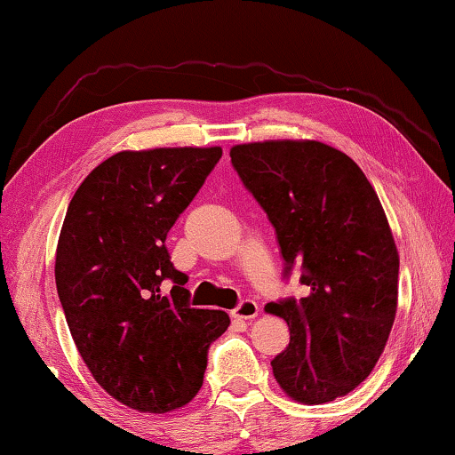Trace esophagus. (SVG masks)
I'll list each match as a JSON object with an SVG mask.
<instances>
[{
  "label": "esophagus",
  "instance_id": "1",
  "mask_svg": "<svg viewBox=\"0 0 455 455\" xmlns=\"http://www.w3.org/2000/svg\"><path fill=\"white\" fill-rule=\"evenodd\" d=\"M230 315H233L236 321H251V318L259 315V307H257V302L253 300H243Z\"/></svg>",
  "mask_w": 455,
  "mask_h": 455
}]
</instances>
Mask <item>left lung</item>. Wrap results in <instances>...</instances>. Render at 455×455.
I'll list each match as a JSON object with an SVG mask.
<instances>
[{"label": "left lung", "instance_id": "1", "mask_svg": "<svg viewBox=\"0 0 455 455\" xmlns=\"http://www.w3.org/2000/svg\"><path fill=\"white\" fill-rule=\"evenodd\" d=\"M230 161L267 214L286 271L308 294L269 302L290 343L275 382L296 403L323 404L371 374L398 307V249L376 189L357 163L321 140L235 145Z\"/></svg>", "mask_w": 455, "mask_h": 455}]
</instances>
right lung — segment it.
<instances>
[{"mask_svg":"<svg viewBox=\"0 0 455 455\" xmlns=\"http://www.w3.org/2000/svg\"><path fill=\"white\" fill-rule=\"evenodd\" d=\"M220 155V147L120 151L81 181L67 208L57 292L87 370L128 409L163 415L186 406L204 382L210 343L230 324L225 310L189 307L188 277L165 247Z\"/></svg>","mask_w":455,"mask_h":455,"instance_id":"right-lung-1","label":"right lung"}]
</instances>
